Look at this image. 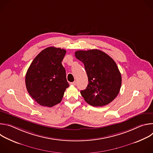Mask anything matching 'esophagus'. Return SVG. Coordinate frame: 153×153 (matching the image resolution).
I'll list each match as a JSON object with an SVG mask.
<instances>
[{
  "instance_id": "esophagus-1",
  "label": "esophagus",
  "mask_w": 153,
  "mask_h": 153,
  "mask_svg": "<svg viewBox=\"0 0 153 153\" xmlns=\"http://www.w3.org/2000/svg\"><path fill=\"white\" fill-rule=\"evenodd\" d=\"M70 84H71V85H74V86H75V85H76V81H74V82H71V83H70Z\"/></svg>"
}]
</instances>
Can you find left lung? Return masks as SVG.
<instances>
[{
  "instance_id": "8db88e82",
  "label": "left lung",
  "mask_w": 153,
  "mask_h": 153,
  "mask_svg": "<svg viewBox=\"0 0 153 153\" xmlns=\"http://www.w3.org/2000/svg\"><path fill=\"white\" fill-rule=\"evenodd\" d=\"M76 57L83 62L88 76V84L80 91L88 104L103 106L111 102L118 95L122 76L114 60L99 50L77 51Z\"/></svg>"
}]
</instances>
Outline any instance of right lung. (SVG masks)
<instances>
[{"instance_id":"right-lung-1","label":"right lung","mask_w":153,"mask_h":153,"mask_svg":"<svg viewBox=\"0 0 153 153\" xmlns=\"http://www.w3.org/2000/svg\"><path fill=\"white\" fill-rule=\"evenodd\" d=\"M66 50L53 47L42 50L33 60L25 76L27 91L34 101L44 106L59 103L69 84L62 61Z\"/></svg>"}]
</instances>
